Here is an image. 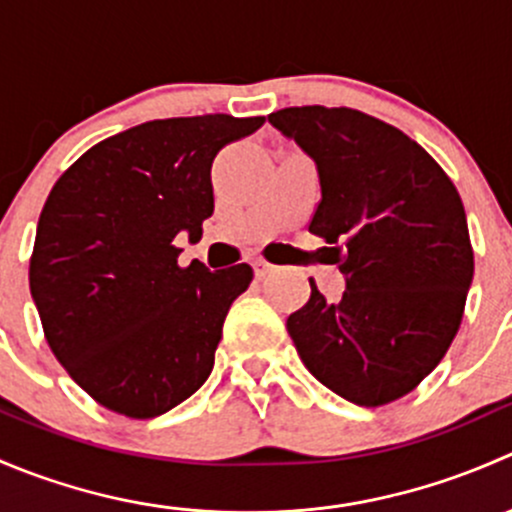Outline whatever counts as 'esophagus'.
I'll return each mask as SVG.
<instances>
[{
	"instance_id": "1",
	"label": "esophagus",
	"mask_w": 512,
	"mask_h": 512,
	"mask_svg": "<svg viewBox=\"0 0 512 512\" xmlns=\"http://www.w3.org/2000/svg\"><path fill=\"white\" fill-rule=\"evenodd\" d=\"M252 267H255V275L260 277V280H265L267 275H272V272L277 270V267L270 265L267 260H255V262H252Z\"/></svg>"
}]
</instances>
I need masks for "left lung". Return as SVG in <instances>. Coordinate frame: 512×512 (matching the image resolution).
Here are the masks:
<instances>
[{"label":"left lung","instance_id":"8db88e82","mask_svg":"<svg viewBox=\"0 0 512 512\" xmlns=\"http://www.w3.org/2000/svg\"><path fill=\"white\" fill-rule=\"evenodd\" d=\"M317 163L322 200L309 232L324 237L347 277L339 302L314 280L287 332L309 374L356 406L414 391L451 347L473 247L453 180L404 131L354 108L270 113Z\"/></svg>","mask_w":512,"mask_h":512}]
</instances>
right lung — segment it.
<instances>
[{
    "mask_svg": "<svg viewBox=\"0 0 512 512\" xmlns=\"http://www.w3.org/2000/svg\"><path fill=\"white\" fill-rule=\"evenodd\" d=\"M262 123L227 113L141 123L89 148L51 188L29 289L51 352L108 411L160 416L213 371L252 267H180L173 242L203 235L215 156Z\"/></svg>",
    "mask_w": 512,
    "mask_h": 512,
    "instance_id": "add662e5",
    "label": "right lung"
}]
</instances>
